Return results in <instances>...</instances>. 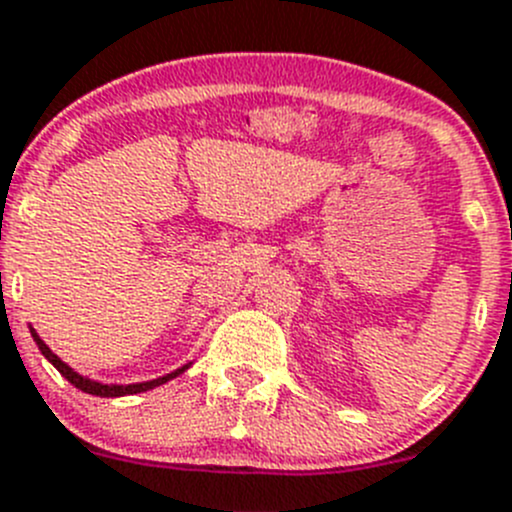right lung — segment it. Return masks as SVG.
Segmentation results:
<instances>
[{"instance_id": "1", "label": "right lung", "mask_w": 512, "mask_h": 512, "mask_svg": "<svg viewBox=\"0 0 512 512\" xmlns=\"http://www.w3.org/2000/svg\"><path fill=\"white\" fill-rule=\"evenodd\" d=\"M30 331H32V328H30ZM32 338H35V343H37V348H40V351H42V356H45L47 361H50V364L55 366V369L60 371V374L65 376V379H68L70 384L75 386V389L85 391V394H93V396H126V394H141V391H148V389H154V386L166 384V381H171V379H174V376L184 374V371L189 369V364H186V366H181V369L171 371V374L161 376V379H154V381H143V384H128V386H108V384H98V381L85 379V376H80L78 371L70 369L68 364H62L60 358H57L55 353H52L50 348H47L45 343H42V338L37 336L35 331H32Z\"/></svg>"}]
</instances>
